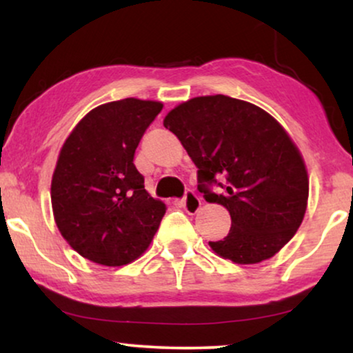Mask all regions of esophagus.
<instances>
[{
    "instance_id": "esophagus-1",
    "label": "esophagus",
    "mask_w": 353,
    "mask_h": 353,
    "mask_svg": "<svg viewBox=\"0 0 353 353\" xmlns=\"http://www.w3.org/2000/svg\"><path fill=\"white\" fill-rule=\"evenodd\" d=\"M181 205L188 214H196L197 210L201 209V199L197 197V194L192 190H186L185 196L181 199Z\"/></svg>"
}]
</instances>
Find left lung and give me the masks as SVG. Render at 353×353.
Returning a JSON list of instances; mask_svg holds the SVG:
<instances>
[{"mask_svg": "<svg viewBox=\"0 0 353 353\" xmlns=\"http://www.w3.org/2000/svg\"><path fill=\"white\" fill-rule=\"evenodd\" d=\"M163 127L197 167L205 201L230 212L228 236L209 241L216 254L259 263L291 241L305 215L308 176L296 144L272 115L230 96H201L170 110Z\"/></svg>", "mask_w": 353, "mask_h": 353, "instance_id": "1", "label": "left lung"}]
</instances>
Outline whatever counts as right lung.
Returning a JSON list of instances; mask_svg holds the SVG:
<instances>
[{"label":"right lung","mask_w":353,"mask_h":353,"mask_svg":"<svg viewBox=\"0 0 353 353\" xmlns=\"http://www.w3.org/2000/svg\"><path fill=\"white\" fill-rule=\"evenodd\" d=\"M162 104L127 98L85 115L65 139L51 181L57 228L81 257L108 267L137 260L165 204L144 190L133 159Z\"/></svg>","instance_id":"1"}]
</instances>
